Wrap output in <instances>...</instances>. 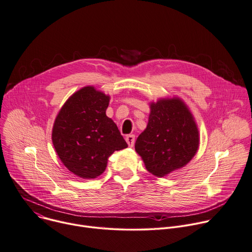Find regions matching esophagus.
Instances as JSON below:
<instances>
[{"label": "esophagus", "instance_id": "34e87169", "mask_svg": "<svg viewBox=\"0 0 252 252\" xmlns=\"http://www.w3.org/2000/svg\"><path fill=\"white\" fill-rule=\"evenodd\" d=\"M126 140L128 144V146L132 147L134 145V141H135V135L134 134H128L126 136Z\"/></svg>", "mask_w": 252, "mask_h": 252}]
</instances>
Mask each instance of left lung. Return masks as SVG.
I'll use <instances>...</instances> for the list:
<instances>
[{"mask_svg": "<svg viewBox=\"0 0 252 252\" xmlns=\"http://www.w3.org/2000/svg\"><path fill=\"white\" fill-rule=\"evenodd\" d=\"M147 127L135 141V150L146 169L163 177L185 166L199 147V131L185 104L159 100L150 105Z\"/></svg>", "mask_w": 252, "mask_h": 252, "instance_id": "1", "label": "left lung"}]
</instances>
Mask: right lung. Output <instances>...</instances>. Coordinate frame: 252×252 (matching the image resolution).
Here are the masks:
<instances>
[{"label": "right lung", "instance_id": "right-lung-1", "mask_svg": "<svg viewBox=\"0 0 252 252\" xmlns=\"http://www.w3.org/2000/svg\"><path fill=\"white\" fill-rule=\"evenodd\" d=\"M110 97L93 87L73 94L60 110L52 129V142L75 175L93 179L106 169L108 158L127 147L117 125L106 116Z\"/></svg>", "mask_w": 252, "mask_h": 252}]
</instances>
